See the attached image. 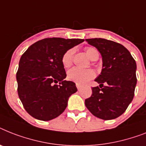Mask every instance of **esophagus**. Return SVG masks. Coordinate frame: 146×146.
<instances>
[{
    "label": "esophagus",
    "instance_id": "esophagus-1",
    "mask_svg": "<svg viewBox=\"0 0 146 146\" xmlns=\"http://www.w3.org/2000/svg\"><path fill=\"white\" fill-rule=\"evenodd\" d=\"M76 85L77 89L80 90V88H81V85H80L79 83H76Z\"/></svg>",
    "mask_w": 146,
    "mask_h": 146
}]
</instances>
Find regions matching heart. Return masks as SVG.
Segmentation results:
<instances>
[{"instance_id": "obj_1", "label": "heart", "mask_w": 146, "mask_h": 146, "mask_svg": "<svg viewBox=\"0 0 146 146\" xmlns=\"http://www.w3.org/2000/svg\"><path fill=\"white\" fill-rule=\"evenodd\" d=\"M85 50L88 57L92 61L99 57L98 51L94 47H86ZM74 52H75L74 48H70L63 54L61 61L63 66L65 68L70 67L72 64ZM94 76H95V72L92 69H81L78 67H73L67 73V78L70 81L75 82L79 84L86 83L90 79H93Z\"/></svg>"}]
</instances>
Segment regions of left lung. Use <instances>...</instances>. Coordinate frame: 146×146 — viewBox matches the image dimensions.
Segmentation results:
<instances>
[{"label": "left lung", "mask_w": 146, "mask_h": 146, "mask_svg": "<svg viewBox=\"0 0 146 146\" xmlns=\"http://www.w3.org/2000/svg\"><path fill=\"white\" fill-rule=\"evenodd\" d=\"M85 41L99 51L103 61L101 73L95 79L100 87L92 88V96L85 100V106L98 118L115 119L125 112L134 96L136 61L130 52L118 42L103 38Z\"/></svg>", "instance_id": "1"}]
</instances>
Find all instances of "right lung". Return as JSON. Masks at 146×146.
Wrapping results in <instances>:
<instances>
[{
	"label": "right lung",
	"mask_w": 146,
	"mask_h": 146,
	"mask_svg": "<svg viewBox=\"0 0 146 146\" xmlns=\"http://www.w3.org/2000/svg\"><path fill=\"white\" fill-rule=\"evenodd\" d=\"M82 42V39L46 38L22 54L16 73L18 94L32 117L49 121L64 111L77 88L73 82L64 80L67 74L61 59L67 50Z\"/></svg>",
	"instance_id": "obj_1"
}]
</instances>
